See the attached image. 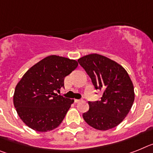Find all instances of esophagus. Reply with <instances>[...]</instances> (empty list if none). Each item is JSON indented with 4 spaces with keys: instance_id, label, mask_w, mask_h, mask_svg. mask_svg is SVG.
<instances>
[{
    "instance_id": "esophagus-1",
    "label": "esophagus",
    "mask_w": 153,
    "mask_h": 153,
    "mask_svg": "<svg viewBox=\"0 0 153 153\" xmlns=\"http://www.w3.org/2000/svg\"><path fill=\"white\" fill-rule=\"evenodd\" d=\"M74 101H75V103H78L79 102H81V99H75Z\"/></svg>"
}]
</instances>
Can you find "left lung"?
<instances>
[{"instance_id": "1", "label": "left lung", "mask_w": 153, "mask_h": 153, "mask_svg": "<svg viewBox=\"0 0 153 153\" xmlns=\"http://www.w3.org/2000/svg\"><path fill=\"white\" fill-rule=\"evenodd\" d=\"M78 63L91 78L95 89L103 91L100 101L88 102L83 119L95 129L108 130L120 124L135 99L134 87L126 69L115 61L98 54L79 58Z\"/></svg>"}]
</instances>
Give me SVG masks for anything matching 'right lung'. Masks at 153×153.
Segmentation results:
<instances>
[{"label": "right lung", "mask_w": 153, "mask_h": 153, "mask_svg": "<svg viewBox=\"0 0 153 153\" xmlns=\"http://www.w3.org/2000/svg\"><path fill=\"white\" fill-rule=\"evenodd\" d=\"M78 64L75 60L50 55L27 70L16 85L14 105L21 119L29 128L45 132L62 123L74 102L59 95L64 80Z\"/></svg>", "instance_id": "right-lung-1"}]
</instances>
